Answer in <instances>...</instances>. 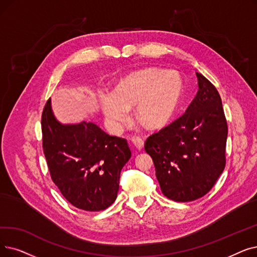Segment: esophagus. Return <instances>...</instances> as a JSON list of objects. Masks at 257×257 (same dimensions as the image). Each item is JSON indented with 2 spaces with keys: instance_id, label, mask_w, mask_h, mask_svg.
<instances>
[{
  "instance_id": "1",
  "label": "esophagus",
  "mask_w": 257,
  "mask_h": 257,
  "mask_svg": "<svg viewBox=\"0 0 257 257\" xmlns=\"http://www.w3.org/2000/svg\"><path fill=\"white\" fill-rule=\"evenodd\" d=\"M131 142L132 144L135 145V147L138 149V150H142L144 148V140L140 137H135L131 139Z\"/></svg>"
}]
</instances>
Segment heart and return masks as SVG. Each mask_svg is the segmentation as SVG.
<instances>
[{
  "mask_svg": "<svg viewBox=\"0 0 257 257\" xmlns=\"http://www.w3.org/2000/svg\"><path fill=\"white\" fill-rule=\"evenodd\" d=\"M183 82L174 71L146 68L118 81L114 91H101L99 104L109 127L120 132L130 119V108L150 128L168 125L181 103Z\"/></svg>",
  "mask_w": 257,
  "mask_h": 257,
  "instance_id": "obj_1",
  "label": "heart"
}]
</instances>
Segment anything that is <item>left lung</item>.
<instances>
[{"label":"left lung","instance_id":"1","mask_svg":"<svg viewBox=\"0 0 257 257\" xmlns=\"http://www.w3.org/2000/svg\"><path fill=\"white\" fill-rule=\"evenodd\" d=\"M196 76L198 91L186 112L145 143L163 194L175 202L207 194L226 165L228 127L221 98L203 74Z\"/></svg>","mask_w":257,"mask_h":257}]
</instances>
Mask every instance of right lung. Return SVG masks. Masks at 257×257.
<instances>
[{
    "label": "right lung",
    "mask_w": 257,
    "mask_h": 257,
    "mask_svg": "<svg viewBox=\"0 0 257 257\" xmlns=\"http://www.w3.org/2000/svg\"><path fill=\"white\" fill-rule=\"evenodd\" d=\"M42 133L50 175L63 196L86 211L112 205L120 171L131 158L127 141L109 136L93 122L62 124L50 98L43 110Z\"/></svg>",
    "instance_id": "1"
}]
</instances>
